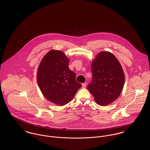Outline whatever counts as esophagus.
<instances>
[{"label":"esophagus","instance_id":"esophagus-1","mask_svg":"<svg viewBox=\"0 0 150 150\" xmlns=\"http://www.w3.org/2000/svg\"><path fill=\"white\" fill-rule=\"evenodd\" d=\"M86 83H83L82 84V88H86Z\"/></svg>","mask_w":150,"mask_h":150}]
</instances>
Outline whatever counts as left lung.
I'll use <instances>...</instances> for the list:
<instances>
[{
	"label": "left lung",
	"instance_id": "8db88e82",
	"mask_svg": "<svg viewBox=\"0 0 150 150\" xmlns=\"http://www.w3.org/2000/svg\"><path fill=\"white\" fill-rule=\"evenodd\" d=\"M92 80L88 89L100 106L117 100L123 89L125 75L118 59L109 52H100L92 63Z\"/></svg>",
	"mask_w": 150,
	"mask_h": 150
}]
</instances>
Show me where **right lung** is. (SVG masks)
Returning a JSON list of instances; mask_svg holds the SVG:
<instances>
[{"label":"right lung","instance_id":"right-lung-1","mask_svg":"<svg viewBox=\"0 0 150 150\" xmlns=\"http://www.w3.org/2000/svg\"><path fill=\"white\" fill-rule=\"evenodd\" d=\"M64 53L51 50L43 58L38 67L37 81L43 96L58 106H64L74 98L81 84L69 67Z\"/></svg>","mask_w":150,"mask_h":150}]
</instances>
